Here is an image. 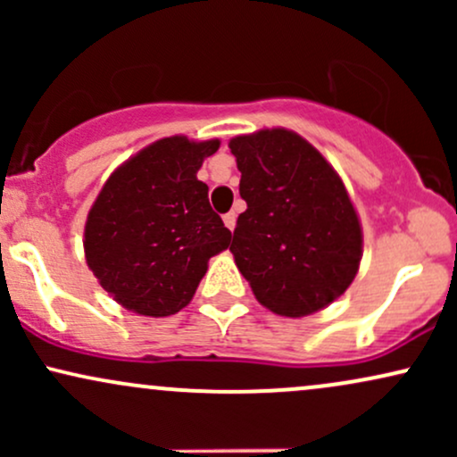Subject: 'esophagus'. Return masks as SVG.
<instances>
[{
    "mask_svg": "<svg viewBox=\"0 0 457 457\" xmlns=\"http://www.w3.org/2000/svg\"><path fill=\"white\" fill-rule=\"evenodd\" d=\"M223 223H225V228H228L229 232H232L234 225H236V212H228V214H223Z\"/></svg>",
    "mask_w": 457,
    "mask_h": 457,
    "instance_id": "34e87169",
    "label": "esophagus"
}]
</instances>
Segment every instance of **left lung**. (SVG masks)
<instances>
[{
	"mask_svg": "<svg viewBox=\"0 0 457 457\" xmlns=\"http://www.w3.org/2000/svg\"><path fill=\"white\" fill-rule=\"evenodd\" d=\"M229 150L246 202L229 251L255 298L287 318L327 307L348 290L363 253L342 178L286 129L236 137Z\"/></svg>",
	"mask_w": 457,
	"mask_h": 457,
	"instance_id": "obj_1",
	"label": "left lung"
}]
</instances>
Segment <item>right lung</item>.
Masks as SVG:
<instances>
[{"label":"right lung","instance_id":"add662e5","mask_svg":"<svg viewBox=\"0 0 457 457\" xmlns=\"http://www.w3.org/2000/svg\"><path fill=\"white\" fill-rule=\"evenodd\" d=\"M219 141L167 137L109 176L86 223V260L115 301L141 316L162 318L191 303L208 260L232 232L197 180Z\"/></svg>","mask_w":457,"mask_h":457}]
</instances>
